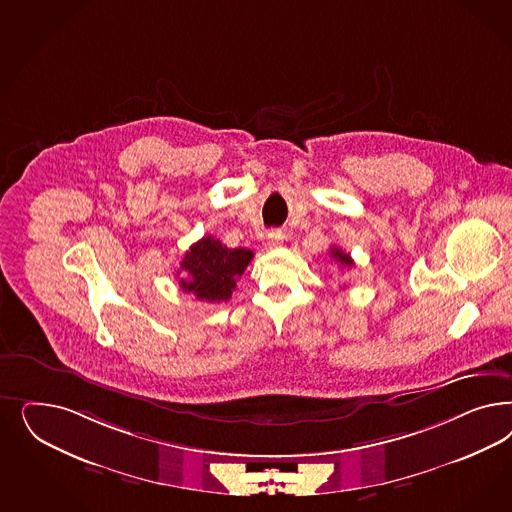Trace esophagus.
<instances>
[{
	"label": "esophagus",
	"mask_w": 512,
	"mask_h": 512,
	"mask_svg": "<svg viewBox=\"0 0 512 512\" xmlns=\"http://www.w3.org/2000/svg\"><path fill=\"white\" fill-rule=\"evenodd\" d=\"M284 239H286V235L281 230L269 231L267 233V247L279 248L284 243Z\"/></svg>",
	"instance_id": "esophagus-1"
}]
</instances>
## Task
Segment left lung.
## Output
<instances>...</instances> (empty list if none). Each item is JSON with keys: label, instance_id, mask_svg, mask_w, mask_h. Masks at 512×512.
I'll return each instance as SVG.
<instances>
[{"label": "left lung", "instance_id": "obj_1", "mask_svg": "<svg viewBox=\"0 0 512 512\" xmlns=\"http://www.w3.org/2000/svg\"><path fill=\"white\" fill-rule=\"evenodd\" d=\"M330 256L333 258V260H335V262H339V264L343 265L345 269L354 265V260L350 258V254L343 252V250H341L339 247H331Z\"/></svg>", "mask_w": 512, "mask_h": 512}]
</instances>
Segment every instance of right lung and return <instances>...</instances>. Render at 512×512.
Listing matches in <instances>:
<instances>
[{
  "label": "right lung",
  "instance_id": "right-lung-1",
  "mask_svg": "<svg viewBox=\"0 0 512 512\" xmlns=\"http://www.w3.org/2000/svg\"><path fill=\"white\" fill-rule=\"evenodd\" d=\"M252 258L254 252L248 248H228L215 237L205 235L182 258L181 271L188 275V279L182 277L179 281L182 292H190L207 303L228 301L235 282Z\"/></svg>",
  "mask_w": 512,
  "mask_h": 512
}]
</instances>
